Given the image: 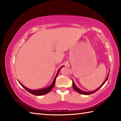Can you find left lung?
<instances>
[{"label": "left lung", "instance_id": "left-lung-1", "mask_svg": "<svg viewBox=\"0 0 121 121\" xmlns=\"http://www.w3.org/2000/svg\"><path fill=\"white\" fill-rule=\"evenodd\" d=\"M109 72H110V71H109ZM108 76H109V75L107 76V78H106V79H105L104 81L103 82V83H102V84H101V85L99 87V88H98L97 89H96V90H95V91H90V92H87V91H82L81 89H79V88H78V87H77V86L75 85V83H74V82L73 80H72V85H73V87L74 89L75 90V91H77L78 92L79 94H82V95H91V94H94V92H95L96 91H98V90L99 89H100V88H101V87L102 86L104 85V83H106V81H107L108 78Z\"/></svg>", "mask_w": 121, "mask_h": 121}]
</instances>
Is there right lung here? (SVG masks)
Instances as JSON below:
<instances>
[{
  "instance_id": "obj_1",
  "label": "right lung",
  "mask_w": 121,
  "mask_h": 121,
  "mask_svg": "<svg viewBox=\"0 0 121 121\" xmlns=\"http://www.w3.org/2000/svg\"><path fill=\"white\" fill-rule=\"evenodd\" d=\"M63 66H62V67H61L60 69H59V70L58 71L57 73H56V75L55 76V78H54V79H53L52 83H51V84L49 86L46 87V88L40 89H37V90H32V89H30L29 88H27V87H26L25 86H24L21 83V82H20L19 81H18V82H19V83H20V84L23 87V88L25 89H26L27 91H29V92H30V94H32L34 95H35V96H42V95L47 94V93H48L49 92H50L51 91V90H52V89L53 88V87H54V86H55V82H56V77H57L58 74L59 73V72H60V70H61V69L62 68V67H63Z\"/></svg>"
}]
</instances>
